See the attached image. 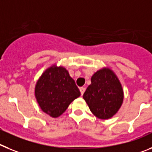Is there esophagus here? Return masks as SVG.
Returning <instances> with one entry per match:
<instances>
[{"mask_svg":"<svg viewBox=\"0 0 152 152\" xmlns=\"http://www.w3.org/2000/svg\"><path fill=\"white\" fill-rule=\"evenodd\" d=\"M80 92H81V95L83 96L84 93V92H85V90H86V88L85 87H80Z\"/></svg>","mask_w":152,"mask_h":152,"instance_id":"34e87169","label":"esophagus"}]
</instances>
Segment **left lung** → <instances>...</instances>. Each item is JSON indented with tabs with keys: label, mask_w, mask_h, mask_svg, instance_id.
<instances>
[{
	"label": "left lung",
	"mask_w": 152,
	"mask_h": 152,
	"mask_svg": "<svg viewBox=\"0 0 152 152\" xmlns=\"http://www.w3.org/2000/svg\"><path fill=\"white\" fill-rule=\"evenodd\" d=\"M91 83L83 94L90 111L101 119L113 117L123 101V90L118 78L109 69H102L92 76Z\"/></svg>",
	"instance_id": "left-lung-1"
}]
</instances>
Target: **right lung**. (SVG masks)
I'll return each mask as SVG.
<instances>
[{
    "mask_svg": "<svg viewBox=\"0 0 152 152\" xmlns=\"http://www.w3.org/2000/svg\"><path fill=\"white\" fill-rule=\"evenodd\" d=\"M35 96L40 109L56 118L80 96V92L65 68L53 66L43 72L37 83Z\"/></svg>",
    "mask_w": 152,
    "mask_h": 152,
    "instance_id": "right-lung-1",
    "label": "right lung"
}]
</instances>
